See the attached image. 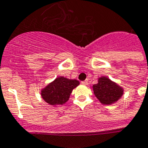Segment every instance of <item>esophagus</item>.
<instances>
[{"mask_svg":"<svg viewBox=\"0 0 148 148\" xmlns=\"http://www.w3.org/2000/svg\"><path fill=\"white\" fill-rule=\"evenodd\" d=\"M82 85H84V86H86V85H88V81L87 80H85V81H82L81 82Z\"/></svg>","mask_w":148,"mask_h":148,"instance_id":"esophagus-1","label":"esophagus"}]
</instances>
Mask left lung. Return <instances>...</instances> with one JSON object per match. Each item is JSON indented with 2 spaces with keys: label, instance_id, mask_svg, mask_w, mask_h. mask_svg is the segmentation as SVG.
Here are the masks:
<instances>
[{
  "label": "left lung",
  "instance_id": "left-lung-1",
  "mask_svg": "<svg viewBox=\"0 0 148 148\" xmlns=\"http://www.w3.org/2000/svg\"><path fill=\"white\" fill-rule=\"evenodd\" d=\"M92 90L99 101L107 106L116 102L124 94L122 87L106 76L99 78L98 83L92 86Z\"/></svg>",
  "mask_w": 148,
  "mask_h": 148
}]
</instances>
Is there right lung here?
Returning a JSON list of instances; mask_svg holds the SVG:
<instances>
[{"mask_svg": "<svg viewBox=\"0 0 148 148\" xmlns=\"http://www.w3.org/2000/svg\"><path fill=\"white\" fill-rule=\"evenodd\" d=\"M79 85L78 80L60 76L41 89V97L50 106H60L68 101L73 90Z\"/></svg>", "mask_w": 148, "mask_h": 148, "instance_id": "obj_1", "label": "right lung"}]
</instances>
